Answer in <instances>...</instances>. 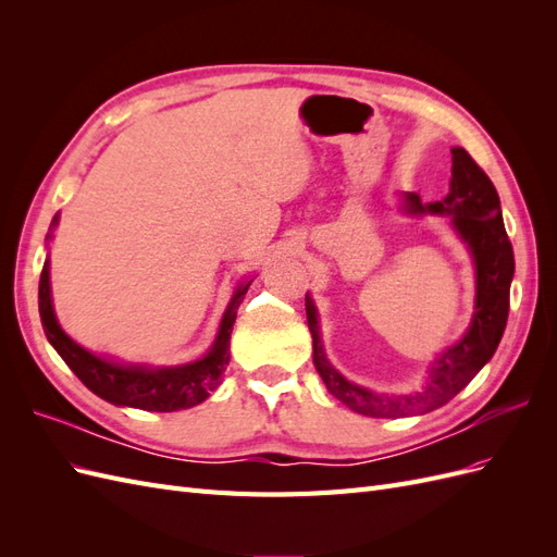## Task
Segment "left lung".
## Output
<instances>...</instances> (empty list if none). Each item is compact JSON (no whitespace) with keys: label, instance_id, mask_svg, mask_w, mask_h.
Returning <instances> with one entry per match:
<instances>
[{"label":"left lung","instance_id":"8db88e82","mask_svg":"<svg viewBox=\"0 0 557 557\" xmlns=\"http://www.w3.org/2000/svg\"><path fill=\"white\" fill-rule=\"evenodd\" d=\"M453 178L444 201L425 207L416 193L407 195L409 213H450L453 225L469 244L476 260V311L469 332L450 346L432 367L430 383L413 395H376L352 385L325 360L320 346L315 307L307 297V320L313 336V364L327 391L348 409L372 418H401L428 413L458 395L481 367L495 356L509 318V290L513 278V248L502 223L499 197L493 181L465 148H450Z\"/></svg>","mask_w":557,"mask_h":557}]
</instances>
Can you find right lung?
<instances>
[{
  "instance_id": "add662e5",
  "label": "right lung",
  "mask_w": 557,
  "mask_h": 557,
  "mask_svg": "<svg viewBox=\"0 0 557 557\" xmlns=\"http://www.w3.org/2000/svg\"><path fill=\"white\" fill-rule=\"evenodd\" d=\"M242 285L232 297L223 315L221 332L207 358L183 367L146 369V367H121L92 356L86 348L74 344L58 325L53 305H50V283H48V260L44 262L39 278V315L48 342L60 352V358L70 364L72 372L83 381V385L102 399L117 404V407H134L144 411H181L205 401L218 385L230 362V334L237 320V309L248 290Z\"/></svg>"
}]
</instances>
